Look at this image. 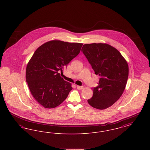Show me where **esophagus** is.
<instances>
[{
	"label": "esophagus",
	"mask_w": 150,
	"mask_h": 150,
	"mask_svg": "<svg viewBox=\"0 0 150 150\" xmlns=\"http://www.w3.org/2000/svg\"><path fill=\"white\" fill-rule=\"evenodd\" d=\"M76 87H77V89L79 90H81V89H83V86H77Z\"/></svg>",
	"instance_id": "esophagus-1"
}]
</instances>
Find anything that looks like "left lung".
Segmentation results:
<instances>
[{
	"label": "left lung",
	"mask_w": 150,
	"mask_h": 150,
	"mask_svg": "<svg viewBox=\"0 0 150 150\" xmlns=\"http://www.w3.org/2000/svg\"><path fill=\"white\" fill-rule=\"evenodd\" d=\"M95 74L99 75L98 86L93 88V97L88 103L104 110L120 98L127 85L128 64L119 51L106 43L84 44L81 49Z\"/></svg>",
	"instance_id": "left-lung-1"
}]
</instances>
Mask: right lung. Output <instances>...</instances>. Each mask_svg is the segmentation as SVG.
Instances as JSON below:
<instances>
[{"label": "right lung", "instance_id": "1", "mask_svg": "<svg viewBox=\"0 0 150 150\" xmlns=\"http://www.w3.org/2000/svg\"><path fill=\"white\" fill-rule=\"evenodd\" d=\"M82 43L53 40L40 45L28 63L26 80L34 99L46 108H55L67 97L71 84L60 76L80 52Z\"/></svg>", "mask_w": 150, "mask_h": 150}]
</instances>
